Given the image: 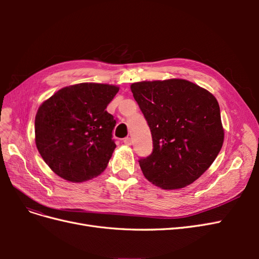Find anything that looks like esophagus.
I'll return each instance as SVG.
<instances>
[{
  "label": "esophagus",
  "mask_w": 259,
  "mask_h": 259,
  "mask_svg": "<svg viewBox=\"0 0 259 259\" xmlns=\"http://www.w3.org/2000/svg\"><path fill=\"white\" fill-rule=\"evenodd\" d=\"M123 143L126 145V146H131L132 145V139L130 138V137H126V138H124V140H123Z\"/></svg>",
  "instance_id": "obj_1"
}]
</instances>
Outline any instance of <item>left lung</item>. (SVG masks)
Returning a JSON list of instances; mask_svg holds the SVG:
<instances>
[{"mask_svg":"<svg viewBox=\"0 0 259 259\" xmlns=\"http://www.w3.org/2000/svg\"><path fill=\"white\" fill-rule=\"evenodd\" d=\"M131 91L152 135V153L139 160L145 177L165 190L195 182L224 144L215 96L184 79L136 82Z\"/></svg>","mask_w":259,"mask_h":259,"instance_id":"left-lung-1","label":"left lung"}]
</instances>
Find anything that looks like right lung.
<instances>
[{"instance_id": "obj_1", "label": "right lung", "mask_w": 259, "mask_h": 259, "mask_svg": "<svg viewBox=\"0 0 259 259\" xmlns=\"http://www.w3.org/2000/svg\"><path fill=\"white\" fill-rule=\"evenodd\" d=\"M112 84L80 83L57 91L35 114V145L62 179L83 183L106 169L115 149L113 115L106 108L119 92Z\"/></svg>"}]
</instances>
